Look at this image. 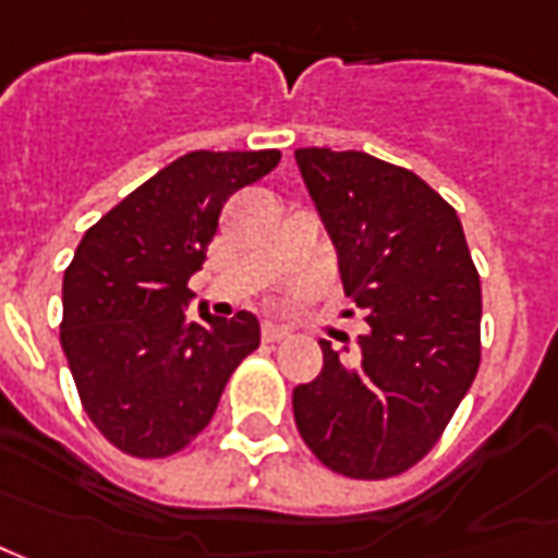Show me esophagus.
Returning <instances> with one entry per match:
<instances>
[{
  "label": "esophagus",
  "instance_id": "1",
  "mask_svg": "<svg viewBox=\"0 0 558 558\" xmlns=\"http://www.w3.org/2000/svg\"><path fill=\"white\" fill-rule=\"evenodd\" d=\"M260 338H264V343H279V340L288 338V328L286 325L267 323L264 325V331H260Z\"/></svg>",
  "mask_w": 558,
  "mask_h": 558
}]
</instances>
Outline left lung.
I'll return each mask as SVG.
<instances>
[{
  "mask_svg": "<svg viewBox=\"0 0 558 558\" xmlns=\"http://www.w3.org/2000/svg\"><path fill=\"white\" fill-rule=\"evenodd\" d=\"M368 331L294 387V424L350 480H390L439 442L480 372L482 288L458 211L409 168L359 149H294Z\"/></svg>",
  "mask_w": 558,
  "mask_h": 558,
  "instance_id": "obj_1",
  "label": "left lung"
}]
</instances>
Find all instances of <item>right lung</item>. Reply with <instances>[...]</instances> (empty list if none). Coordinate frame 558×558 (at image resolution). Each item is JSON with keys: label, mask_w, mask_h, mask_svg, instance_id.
<instances>
[{"label": "right lung", "mask_w": 558, "mask_h": 558, "mask_svg": "<svg viewBox=\"0 0 558 558\" xmlns=\"http://www.w3.org/2000/svg\"><path fill=\"white\" fill-rule=\"evenodd\" d=\"M279 149L174 159L82 235L63 272L61 347L82 409L131 458H168L208 427L220 392L257 350L260 325L239 310L190 319L223 202L279 166Z\"/></svg>", "instance_id": "right-lung-1"}]
</instances>
